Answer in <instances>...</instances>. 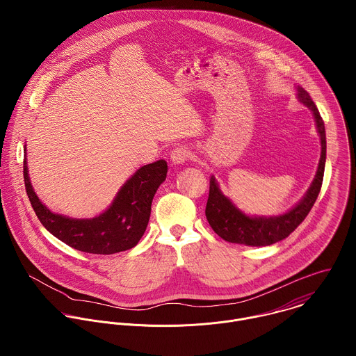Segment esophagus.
<instances>
[{"instance_id": "esophagus-1", "label": "esophagus", "mask_w": 356, "mask_h": 356, "mask_svg": "<svg viewBox=\"0 0 356 356\" xmlns=\"http://www.w3.org/2000/svg\"><path fill=\"white\" fill-rule=\"evenodd\" d=\"M189 154H191V151L188 148L179 147V148H175L174 151H171L170 159L174 164H184L189 159Z\"/></svg>"}]
</instances>
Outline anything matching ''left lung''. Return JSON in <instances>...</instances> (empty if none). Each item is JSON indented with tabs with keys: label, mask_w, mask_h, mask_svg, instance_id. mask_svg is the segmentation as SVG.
Here are the masks:
<instances>
[{
	"label": "left lung",
	"mask_w": 356,
	"mask_h": 356,
	"mask_svg": "<svg viewBox=\"0 0 356 356\" xmlns=\"http://www.w3.org/2000/svg\"><path fill=\"white\" fill-rule=\"evenodd\" d=\"M298 97L307 105L315 118L321 138V159L315 178L300 203L278 216H248L232 203L219 189L213 177L209 179V195L205 207V216L212 230L225 241L250 247H266L286 238L303 220L315 203L325 172L326 134L325 124L316 105L303 88L298 86Z\"/></svg>",
	"instance_id": "8db88e82"
}]
</instances>
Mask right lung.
Listing matches in <instances>:
<instances>
[{"label":"right lung","instance_id":"add662e5","mask_svg":"<svg viewBox=\"0 0 356 356\" xmlns=\"http://www.w3.org/2000/svg\"><path fill=\"white\" fill-rule=\"evenodd\" d=\"M26 192L45 229L64 244L88 254H112L131 250L144 236L153 196L167 177L165 160H157L136 171L120 188L111 207L99 216L74 219L53 213L35 195L23 161Z\"/></svg>","mask_w":356,"mask_h":356}]
</instances>
